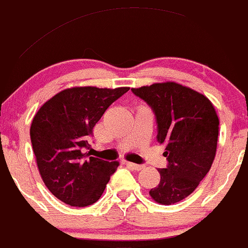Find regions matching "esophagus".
<instances>
[{
    "mask_svg": "<svg viewBox=\"0 0 248 248\" xmlns=\"http://www.w3.org/2000/svg\"><path fill=\"white\" fill-rule=\"evenodd\" d=\"M124 163H125V165H126V166H129L130 168H132V170H143V168H144V166L137 165V163H134V162L125 161Z\"/></svg>",
    "mask_w": 248,
    "mask_h": 248,
    "instance_id": "obj_1",
    "label": "esophagus"
}]
</instances>
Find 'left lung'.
Here are the masks:
<instances>
[{
  "instance_id": "1",
  "label": "left lung",
  "mask_w": 248,
  "mask_h": 248,
  "mask_svg": "<svg viewBox=\"0 0 248 248\" xmlns=\"http://www.w3.org/2000/svg\"><path fill=\"white\" fill-rule=\"evenodd\" d=\"M154 109L157 142L165 144L167 168H159L160 183L150 197L170 205L190 196L210 170L216 155L219 121L213 103L190 88L166 81L131 88Z\"/></svg>"
}]
</instances>
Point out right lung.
<instances>
[{
  "label": "right lung",
  "mask_w": 248,
  "mask_h": 248,
  "mask_svg": "<svg viewBox=\"0 0 248 248\" xmlns=\"http://www.w3.org/2000/svg\"><path fill=\"white\" fill-rule=\"evenodd\" d=\"M129 87H71L48 99L31 124L39 174L51 193L71 206H88L103 195L119 162L87 157L93 127Z\"/></svg>",
  "instance_id": "add662e5"
}]
</instances>
